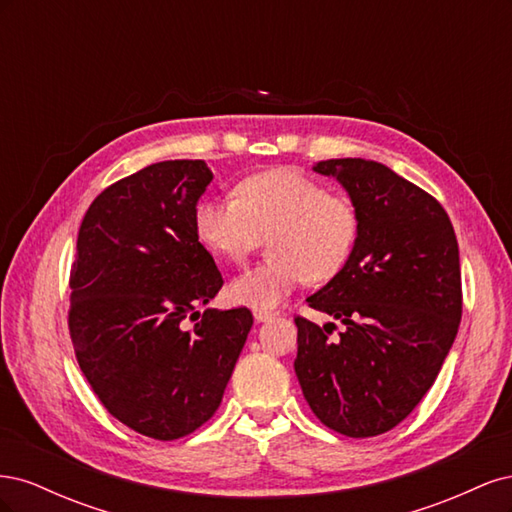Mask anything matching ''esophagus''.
Wrapping results in <instances>:
<instances>
[{
    "mask_svg": "<svg viewBox=\"0 0 512 512\" xmlns=\"http://www.w3.org/2000/svg\"><path fill=\"white\" fill-rule=\"evenodd\" d=\"M277 314L275 312H271V309H254V318H256V322H267V320H271V318H275Z\"/></svg>",
    "mask_w": 512,
    "mask_h": 512,
    "instance_id": "esophagus-1",
    "label": "esophagus"
}]
</instances>
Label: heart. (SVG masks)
<instances>
[{
  "label": "heart",
  "instance_id": "heart-1",
  "mask_svg": "<svg viewBox=\"0 0 512 512\" xmlns=\"http://www.w3.org/2000/svg\"><path fill=\"white\" fill-rule=\"evenodd\" d=\"M359 228L352 200L292 168L256 173L237 185V198H205L194 211L198 241L224 260L243 262L269 235L271 258L228 286L230 301L252 307L277 305L305 280H333L348 265Z\"/></svg>",
  "mask_w": 512,
  "mask_h": 512
}]
</instances>
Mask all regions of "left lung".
Here are the masks:
<instances>
[{"instance_id":"1","label":"left lung","mask_w":512,"mask_h":512,"mask_svg":"<svg viewBox=\"0 0 512 512\" xmlns=\"http://www.w3.org/2000/svg\"><path fill=\"white\" fill-rule=\"evenodd\" d=\"M359 211L348 265L309 307L333 316L297 322V371L309 408L329 429L371 438L399 425L436 382L461 320L459 247L436 198L389 166L324 160Z\"/></svg>"}]
</instances>
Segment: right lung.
<instances>
[{
	"label": "right lung",
	"mask_w": 512,
	"mask_h": 512,
	"mask_svg": "<svg viewBox=\"0 0 512 512\" xmlns=\"http://www.w3.org/2000/svg\"><path fill=\"white\" fill-rule=\"evenodd\" d=\"M211 179L205 160L151 164L96 196L76 239V361L104 408L153 440L209 421L254 324L247 307L196 312L224 284L194 230Z\"/></svg>",
	"instance_id": "right-lung-1"
}]
</instances>
